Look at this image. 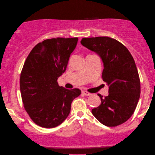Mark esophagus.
Returning <instances> with one entry per match:
<instances>
[{
    "label": "esophagus",
    "instance_id": "esophagus-1",
    "mask_svg": "<svg viewBox=\"0 0 155 155\" xmlns=\"http://www.w3.org/2000/svg\"><path fill=\"white\" fill-rule=\"evenodd\" d=\"M82 93L83 94H84V95H86V96H90V95H91V94L90 92H87V91H82Z\"/></svg>",
    "mask_w": 155,
    "mask_h": 155
}]
</instances>
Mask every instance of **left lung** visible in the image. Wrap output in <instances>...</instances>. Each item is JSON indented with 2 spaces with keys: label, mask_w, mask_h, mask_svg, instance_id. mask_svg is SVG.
<instances>
[{
  "label": "left lung",
  "mask_w": 155,
  "mask_h": 155,
  "mask_svg": "<svg viewBox=\"0 0 155 155\" xmlns=\"http://www.w3.org/2000/svg\"><path fill=\"white\" fill-rule=\"evenodd\" d=\"M80 42L101 57L104 68L101 78L109 86L107 96L98 94L101 104L92 113L105 126H119L134 113L140 94V82L134 59L124 44L111 37L82 38Z\"/></svg>",
  "instance_id": "1"
}]
</instances>
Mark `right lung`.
Returning <instances> with one entry per match:
<instances>
[{
    "label": "right lung",
    "instance_id": "right-lung-1",
    "mask_svg": "<svg viewBox=\"0 0 155 155\" xmlns=\"http://www.w3.org/2000/svg\"><path fill=\"white\" fill-rule=\"evenodd\" d=\"M78 41V37L46 39L32 48L25 61L20 74L21 97L25 109L38 126L51 128L62 124L72 101L81 94L79 89L68 90L57 82Z\"/></svg>",
    "mask_w": 155,
    "mask_h": 155
}]
</instances>
